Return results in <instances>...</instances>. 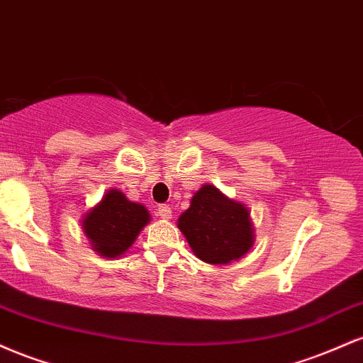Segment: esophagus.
I'll list each match as a JSON object with an SVG mask.
<instances>
[{
    "instance_id": "obj_1",
    "label": "esophagus",
    "mask_w": 363,
    "mask_h": 363,
    "mask_svg": "<svg viewBox=\"0 0 363 363\" xmlns=\"http://www.w3.org/2000/svg\"><path fill=\"white\" fill-rule=\"evenodd\" d=\"M158 216L164 220H170L172 218V210H170L169 205H160L158 206Z\"/></svg>"
}]
</instances>
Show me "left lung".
<instances>
[{
    "mask_svg": "<svg viewBox=\"0 0 363 363\" xmlns=\"http://www.w3.org/2000/svg\"><path fill=\"white\" fill-rule=\"evenodd\" d=\"M177 227L196 257L210 264H228L240 259L254 244L247 208L211 184L196 191L189 208L179 216Z\"/></svg>",
    "mask_w": 363,
    "mask_h": 363,
    "instance_id": "8db88e82",
    "label": "left lung"
}]
</instances>
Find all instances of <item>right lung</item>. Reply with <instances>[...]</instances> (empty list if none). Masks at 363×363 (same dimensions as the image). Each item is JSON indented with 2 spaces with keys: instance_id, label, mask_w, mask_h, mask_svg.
Wrapping results in <instances>:
<instances>
[{
  "instance_id": "right-lung-1",
  "label": "right lung",
  "mask_w": 363,
  "mask_h": 363,
  "mask_svg": "<svg viewBox=\"0 0 363 363\" xmlns=\"http://www.w3.org/2000/svg\"><path fill=\"white\" fill-rule=\"evenodd\" d=\"M148 223L147 208L129 201L118 189L107 191L102 201L86 211L82 220L91 249L104 257L123 256Z\"/></svg>"
}]
</instances>
